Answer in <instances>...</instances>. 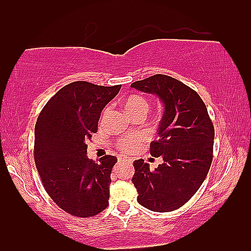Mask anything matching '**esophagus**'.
<instances>
[{
	"instance_id": "1",
	"label": "esophagus",
	"mask_w": 251,
	"mask_h": 251,
	"mask_svg": "<svg viewBox=\"0 0 251 251\" xmlns=\"http://www.w3.org/2000/svg\"><path fill=\"white\" fill-rule=\"evenodd\" d=\"M118 160H119V162H125V160H128V158L126 156L120 155V156H118Z\"/></svg>"
}]
</instances>
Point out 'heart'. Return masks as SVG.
Listing matches in <instances>:
<instances>
[{"instance_id":"heart-1","label":"heart","mask_w":251,"mask_h":251,"mask_svg":"<svg viewBox=\"0 0 251 251\" xmlns=\"http://www.w3.org/2000/svg\"><path fill=\"white\" fill-rule=\"evenodd\" d=\"M125 108L126 111H127L131 116L138 115V113H143V115H146L149 110V101L142 95H131L125 100ZM106 111H108V109L105 110L103 116L105 115ZM136 143H138V140L136 139H126L123 140V141L119 143L118 148L122 150V151L128 152L134 148Z\"/></svg>"}]
</instances>
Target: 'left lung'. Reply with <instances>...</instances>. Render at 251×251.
<instances>
[{
	"label": "left lung",
	"instance_id": "obj_1",
	"mask_svg": "<svg viewBox=\"0 0 251 251\" xmlns=\"http://www.w3.org/2000/svg\"><path fill=\"white\" fill-rule=\"evenodd\" d=\"M132 88L156 95L163 104L158 140L150 153L162 157L153 171L145 159L134 160L132 181L138 202L155 212L179 209L198 192L212 162L215 128L200 95L172 76L155 75L133 82Z\"/></svg>",
	"mask_w": 251,
	"mask_h": 251
}]
</instances>
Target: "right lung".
<instances>
[{
	"label": "right lung",
	"mask_w": 251,
	"mask_h": 251,
	"mask_svg": "<svg viewBox=\"0 0 251 251\" xmlns=\"http://www.w3.org/2000/svg\"><path fill=\"white\" fill-rule=\"evenodd\" d=\"M120 85L104 87L75 81L47 102L34 131V160L46 192L59 208L76 217H92L109 204L115 156L95 163L87 141L98 132L104 106Z\"/></svg>",
	"instance_id": "obj_1"
}]
</instances>
